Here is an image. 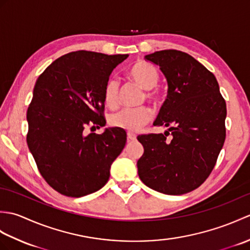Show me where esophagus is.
<instances>
[{
    "label": "esophagus",
    "mask_w": 250,
    "mask_h": 250,
    "mask_svg": "<svg viewBox=\"0 0 250 250\" xmlns=\"http://www.w3.org/2000/svg\"><path fill=\"white\" fill-rule=\"evenodd\" d=\"M128 140L129 141H135L136 140V134L132 133V132H128Z\"/></svg>",
    "instance_id": "1"
}]
</instances>
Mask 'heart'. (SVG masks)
Segmentation results:
<instances>
[{
    "label": "heart",
    "instance_id": "1",
    "mask_svg": "<svg viewBox=\"0 0 250 250\" xmlns=\"http://www.w3.org/2000/svg\"><path fill=\"white\" fill-rule=\"evenodd\" d=\"M128 76L135 84L145 90L144 94L142 95V101L146 100L155 105L162 102L163 94L156 87L160 75L155 66L145 61H136L129 68ZM119 82L114 77L107 79L103 88V101L107 107H117L119 102ZM151 116V110L146 106L122 108L109 117V124L115 128L122 130L137 131L150 121Z\"/></svg>",
    "mask_w": 250,
    "mask_h": 250
}]
</instances>
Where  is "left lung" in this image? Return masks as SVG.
I'll return each mask as SVG.
<instances>
[{"label": "left lung", "mask_w": 250, "mask_h": 250, "mask_svg": "<svg viewBox=\"0 0 250 250\" xmlns=\"http://www.w3.org/2000/svg\"><path fill=\"white\" fill-rule=\"evenodd\" d=\"M145 60L160 66L167 77V97L153 125L168 131L137 136L144 147L139 176L158 192L188 193L209 176L224 146L226 101L214 74L186 52L156 51Z\"/></svg>", "instance_id": "1"}]
</instances>
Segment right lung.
I'll return each mask as SVG.
<instances>
[{"label": "right lung", "mask_w": 250, "mask_h": 250, "mask_svg": "<svg viewBox=\"0 0 250 250\" xmlns=\"http://www.w3.org/2000/svg\"><path fill=\"white\" fill-rule=\"evenodd\" d=\"M128 57L73 51L37 78L26 111V143L46 183L63 195L81 198L100 190L125 148L122 129L88 135L84 130L105 125L103 88Z\"/></svg>", "instance_id": "add662e5"}]
</instances>
